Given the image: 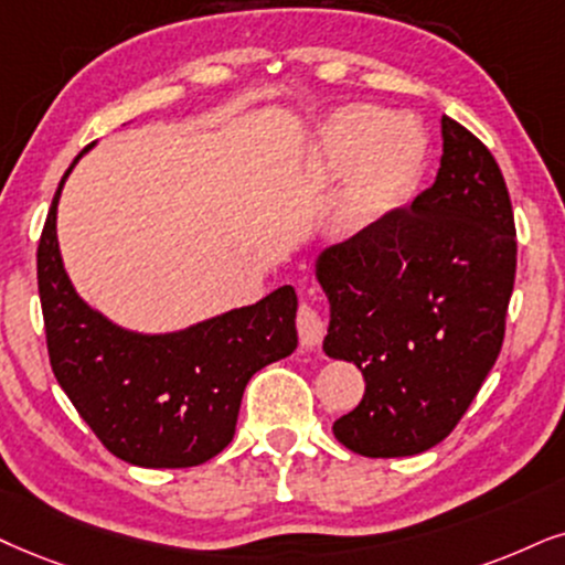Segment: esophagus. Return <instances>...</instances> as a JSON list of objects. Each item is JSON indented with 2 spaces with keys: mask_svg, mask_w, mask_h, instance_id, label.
I'll use <instances>...</instances> for the list:
<instances>
[{
  "mask_svg": "<svg viewBox=\"0 0 565 565\" xmlns=\"http://www.w3.org/2000/svg\"><path fill=\"white\" fill-rule=\"evenodd\" d=\"M328 318L316 302H302L297 310V333L305 347H316L323 341Z\"/></svg>",
  "mask_w": 565,
  "mask_h": 565,
  "instance_id": "obj_1",
  "label": "esophagus"
}]
</instances>
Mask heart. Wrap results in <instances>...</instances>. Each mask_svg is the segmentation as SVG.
Returning a JSON list of instances; mask_svg holds the SVG:
<instances>
[{
    "label": "heart",
    "instance_id": "b5f03b06",
    "mask_svg": "<svg viewBox=\"0 0 565 565\" xmlns=\"http://www.w3.org/2000/svg\"><path fill=\"white\" fill-rule=\"evenodd\" d=\"M427 153V138L417 125L381 106L356 104L323 125L312 142L310 169L326 182L356 171L347 218L365 226L409 203L425 180Z\"/></svg>",
    "mask_w": 565,
    "mask_h": 565
}]
</instances>
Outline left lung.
Here are the masks:
<instances>
[{
    "label": "left lung",
    "mask_w": 565,
    "mask_h": 565,
    "mask_svg": "<svg viewBox=\"0 0 565 565\" xmlns=\"http://www.w3.org/2000/svg\"><path fill=\"white\" fill-rule=\"evenodd\" d=\"M440 132L433 188L318 260L331 302L326 354L365 377L333 435L370 459L448 438L503 347L516 278L509 188L467 127L443 117Z\"/></svg>",
    "instance_id": "left-lung-1"
}]
</instances>
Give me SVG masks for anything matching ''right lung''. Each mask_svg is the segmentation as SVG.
<instances>
[{
	"label": "right lung",
	"mask_w": 565,
	"mask_h": 565,
	"mask_svg": "<svg viewBox=\"0 0 565 565\" xmlns=\"http://www.w3.org/2000/svg\"><path fill=\"white\" fill-rule=\"evenodd\" d=\"M67 174L35 253L56 381L117 459L148 469L198 467L232 443L249 377L295 352V289L281 287L182 333L140 335L111 326L83 305L62 268L56 203Z\"/></svg>",
	"instance_id": "right-lung-1"
}]
</instances>
